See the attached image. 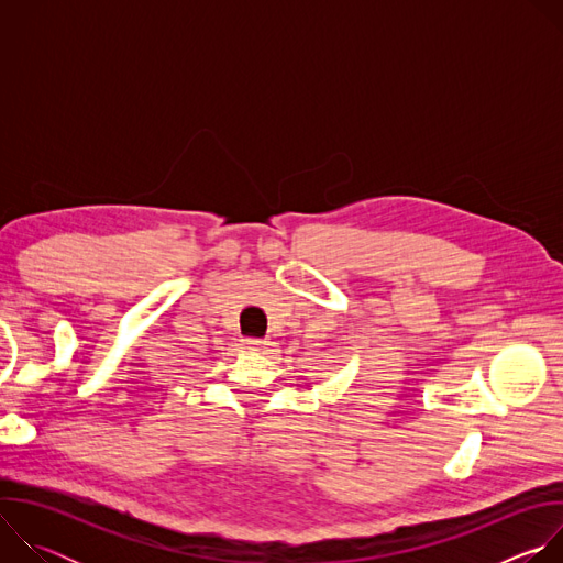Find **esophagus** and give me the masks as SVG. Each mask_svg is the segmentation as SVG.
I'll use <instances>...</instances> for the list:
<instances>
[{
	"instance_id": "1",
	"label": "esophagus",
	"mask_w": 563,
	"mask_h": 563,
	"mask_svg": "<svg viewBox=\"0 0 563 563\" xmlns=\"http://www.w3.org/2000/svg\"><path fill=\"white\" fill-rule=\"evenodd\" d=\"M267 345V341H261V339H245V347L252 350V352H263Z\"/></svg>"
}]
</instances>
